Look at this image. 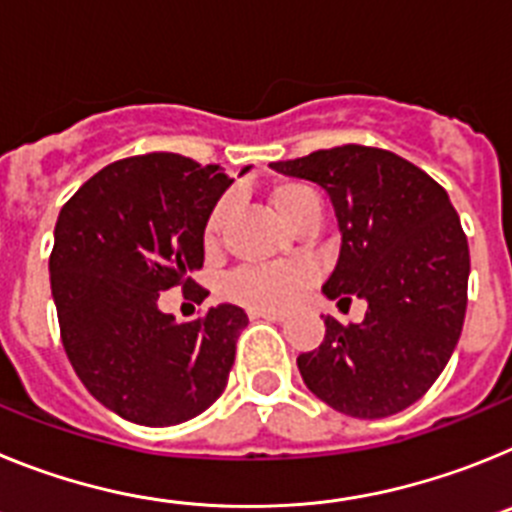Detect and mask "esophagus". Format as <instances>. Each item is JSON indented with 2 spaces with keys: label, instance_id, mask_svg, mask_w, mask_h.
Instances as JSON below:
<instances>
[{
  "label": "esophagus",
  "instance_id": "esophagus-1",
  "mask_svg": "<svg viewBox=\"0 0 512 512\" xmlns=\"http://www.w3.org/2000/svg\"><path fill=\"white\" fill-rule=\"evenodd\" d=\"M248 315H251L253 320L264 318V320H277V323H282V320L287 318L284 312H274V310H251V312H248Z\"/></svg>",
  "mask_w": 512,
  "mask_h": 512
}]
</instances>
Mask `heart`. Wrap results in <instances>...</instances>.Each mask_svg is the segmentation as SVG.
Returning <instances> with one entry per match:
<instances>
[{
    "mask_svg": "<svg viewBox=\"0 0 512 512\" xmlns=\"http://www.w3.org/2000/svg\"><path fill=\"white\" fill-rule=\"evenodd\" d=\"M269 202L289 230L315 233L323 220V200L318 189L297 179H282L271 184ZM230 217V200L215 202L202 228V246L210 251L220 243L225 223ZM312 282V269L305 264L248 266L228 282V297L251 310H287L295 305Z\"/></svg>",
    "mask_w": 512,
    "mask_h": 512,
    "instance_id": "heart-1",
    "label": "heart"
}]
</instances>
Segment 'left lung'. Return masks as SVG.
I'll use <instances>...</instances> for the list:
<instances>
[{"mask_svg":"<svg viewBox=\"0 0 512 512\" xmlns=\"http://www.w3.org/2000/svg\"><path fill=\"white\" fill-rule=\"evenodd\" d=\"M274 169L320 184L341 228L328 300L369 302L361 323L325 318V338L297 356L307 390L351 418H387L431 390L467 312L469 243L449 194L402 156L336 146Z\"/></svg>","mask_w":512,"mask_h":512,"instance_id":"8db88e82","label":"left lung"}]
</instances>
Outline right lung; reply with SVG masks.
Returning a JSON list of instances; mask_svg holds the SVG:
<instances>
[{
    "label": "right lung",
    "mask_w": 512,
    "mask_h": 512,
    "mask_svg": "<svg viewBox=\"0 0 512 512\" xmlns=\"http://www.w3.org/2000/svg\"><path fill=\"white\" fill-rule=\"evenodd\" d=\"M230 184L215 164L146 153L104 166L61 207L48 269L63 348L84 387L130 423L192 420L228 384L246 312L217 305L179 323L158 295L194 288L197 305L210 295L192 274Z\"/></svg>",
    "instance_id": "1"
}]
</instances>
